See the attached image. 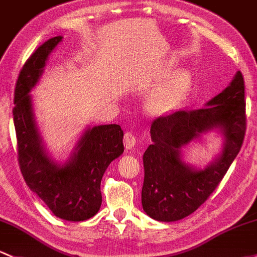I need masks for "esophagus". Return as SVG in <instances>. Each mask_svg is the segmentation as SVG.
Segmentation results:
<instances>
[{
    "mask_svg": "<svg viewBox=\"0 0 257 257\" xmlns=\"http://www.w3.org/2000/svg\"><path fill=\"white\" fill-rule=\"evenodd\" d=\"M123 143H125V146L127 150H132V148H134L137 143L136 135L131 131H126L125 135H123Z\"/></svg>",
    "mask_w": 257,
    "mask_h": 257,
    "instance_id": "1",
    "label": "esophagus"
}]
</instances>
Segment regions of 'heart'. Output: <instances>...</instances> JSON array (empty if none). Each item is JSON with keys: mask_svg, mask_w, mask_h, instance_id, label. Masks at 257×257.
Instances as JSON below:
<instances>
[{"mask_svg": "<svg viewBox=\"0 0 257 257\" xmlns=\"http://www.w3.org/2000/svg\"><path fill=\"white\" fill-rule=\"evenodd\" d=\"M172 72V71H169ZM191 87V76L186 71H178L148 96V105L157 114H167L181 104Z\"/></svg>", "mask_w": 257, "mask_h": 257, "instance_id": "1", "label": "heart"}]
</instances>
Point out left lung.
Here are the masks:
<instances>
[{
  "mask_svg": "<svg viewBox=\"0 0 257 257\" xmlns=\"http://www.w3.org/2000/svg\"><path fill=\"white\" fill-rule=\"evenodd\" d=\"M206 105L178 110L152 122L153 143L143 154L142 206L153 219L175 222L195 212L216 190L241 148L246 132L241 72ZM213 128L222 129L225 136L222 154L203 171L185 165L181 147Z\"/></svg>",
  "mask_w": 257,
  "mask_h": 257,
  "instance_id": "8db88e82",
  "label": "left lung"
}]
</instances>
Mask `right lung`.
I'll return each mask as SVG.
<instances>
[{
  "label": "right lung",
  "instance_id": "right-lung-1",
  "mask_svg": "<svg viewBox=\"0 0 257 257\" xmlns=\"http://www.w3.org/2000/svg\"><path fill=\"white\" fill-rule=\"evenodd\" d=\"M61 40L62 37H55L45 41L24 63L16 83L13 121L19 168L27 185L55 216L81 222L100 208L101 178L110 163L122 154L123 132L116 123L88 128L70 162L61 167L49 158L35 125L29 92Z\"/></svg>",
  "mask_w": 257,
  "mask_h": 257
}]
</instances>
